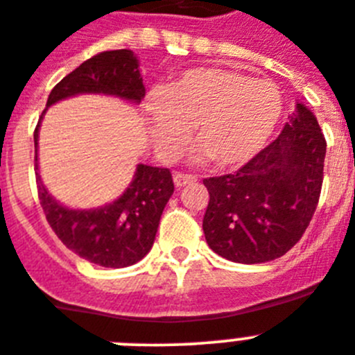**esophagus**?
Listing matches in <instances>:
<instances>
[{
	"mask_svg": "<svg viewBox=\"0 0 355 355\" xmlns=\"http://www.w3.org/2000/svg\"><path fill=\"white\" fill-rule=\"evenodd\" d=\"M193 181H196V175L180 174V172H175V174H174V184L178 187V189H183V187L193 183Z\"/></svg>",
	"mask_w": 355,
	"mask_h": 355,
	"instance_id": "obj_1",
	"label": "esophagus"
}]
</instances>
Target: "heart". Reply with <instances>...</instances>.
Instances as JSON below:
<instances>
[{
  "instance_id": "b5f03b06",
  "label": "heart",
  "mask_w": 355,
  "mask_h": 355,
  "mask_svg": "<svg viewBox=\"0 0 355 355\" xmlns=\"http://www.w3.org/2000/svg\"><path fill=\"white\" fill-rule=\"evenodd\" d=\"M150 132L163 157L180 156L196 127V159L239 168L255 159L284 116V96L271 80L223 68H193L147 98Z\"/></svg>"
}]
</instances>
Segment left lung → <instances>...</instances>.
I'll return each instance as SVG.
<instances>
[{"mask_svg":"<svg viewBox=\"0 0 355 355\" xmlns=\"http://www.w3.org/2000/svg\"><path fill=\"white\" fill-rule=\"evenodd\" d=\"M327 141L302 102L272 144L235 174L205 180L202 230L208 246L239 264L286 255L313 219L323 183Z\"/></svg>","mask_w":355,"mask_h":355,"instance_id":"1","label":"left lung"}]
</instances>
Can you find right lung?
I'll list each match as a JSON object with an SVG mask.
<instances>
[{
	"label": "right lung",
	"mask_w": 355,
	"mask_h": 355,
	"mask_svg": "<svg viewBox=\"0 0 355 355\" xmlns=\"http://www.w3.org/2000/svg\"><path fill=\"white\" fill-rule=\"evenodd\" d=\"M77 95H105L140 104L145 86L135 51H102L87 59L51 89L46 109ZM42 116L33 132L35 171H39L37 144ZM37 192L46 220L66 248L93 264L118 269L140 262L150 251L165 205L174 193V183L168 168L140 163L122 196L102 207L84 210L66 207L48 192L39 172Z\"/></svg>",
	"instance_id": "add662e5"
}]
</instances>
